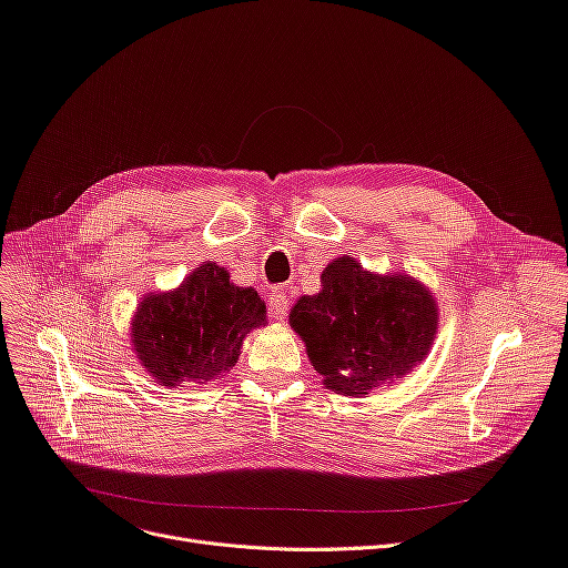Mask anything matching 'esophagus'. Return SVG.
Instances as JSON below:
<instances>
[{
  "label": "esophagus",
  "mask_w": 568,
  "mask_h": 568,
  "mask_svg": "<svg viewBox=\"0 0 568 568\" xmlns=\"http://www.w3.org/2000/svg\"><path fill=\"white\" fill-rule=\"evenodd\" d=\"M287 308H290L287 292H285L283 287L272 290V294H268V313H272V317H276V320H285Z\"/></svg>",
  "instance_id": "esophagus-1"
}]
</instances>
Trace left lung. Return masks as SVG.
Listing matches in <instances>:
<instances>
[{
  "label": "left lung",
  "mask_w": 568,
  "mask_h": 568,
  "mask_svg": "<svg viewBox=\"0 0 568 568\" xmlns=\"http://www.w3.org/2000/svg\"><path fill=\"white\" fill-rule=\"evenodd\" d=\"M290 324L329 389L364 396L424 362L437 306L412 278L375 276L338 257L322 272V292L294 304Z\"/></svg>",
  "instance_id": "1"
}]
</instances>
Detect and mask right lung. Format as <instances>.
<instances>
[{
	"label": "right lung",
	"mask_w": 568,
	"mask_h": 568,
	"mask_svg": "<svg viewBox=\"0 0 568 568\" xmlns=\"http://www.w3.org/2000/svg\"><path fill=\"white\" fill-rule=\"evenodd\" d=\"M264 315L255 290L232 285L223 266L206 262L176 292L146 296L133 322V345L156 382L206 384L234 366Z\"/></svg>",
	"instance_id": "obj_1"
}]
</instances>
